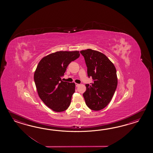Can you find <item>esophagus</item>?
Instances as JSON below:
<instances>
[{
	"label": "esophagus",
	"mask_w": 153,
	"mask_h": 153,
	"mask_svg": "<svg viewBox=\"0 0 153 153\" xmlns=\"http://www.w3.org/2000/svg\"><path fill=\"white\" fill-rule=\"evenodd\" d=\"M79 85H80V84H77V83H76V84H75V86H76V87H78V86H79Z\"/></svg>",
	"instance_id": "obj_1"
}]
</instances>
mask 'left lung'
Listing matches in <instances>:
<instances>
[{"instance_id":"8db88e82","label":"left lung","mask_w":153,"mask_h":153,"mask_svg":"<svg viewBox=\"0 0 153 153\" xmlns=\"http://www.w3.org/2000/svg\"><path fill=\"white\" fill-rule=\"evenodd\" d=\"M88 67V75L94 82L86 84L83 94L86 104L93 111H100L111 102L117 85L114 64L102 52L91 49L81 50Z\"/></svg>"}]
</instances>
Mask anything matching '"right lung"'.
Returning <instances> with one entry per match:
<instances>
[{"label": "right lung", "instance_id": "obj_1", "mask_svg": "<svg viewBox=\"0 0 153 153\" xmlns=\"http://www.w3.org/2000/svg\"><path fill=\"white\" fill-rule=\"evenodd\" d=\"M80 56L79 51H57L44 57L39 62L34 80L39 97L48 107L56 112L69 107L75 92L74 82L63 81L69 64Z\"/></svg>", "mask_w": 153, "mask_h": 153}]
</instances>
